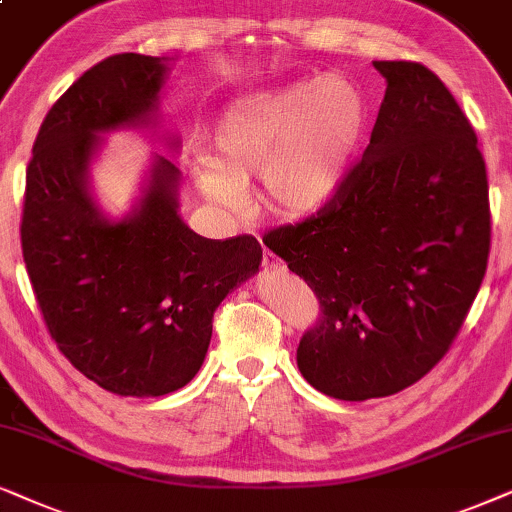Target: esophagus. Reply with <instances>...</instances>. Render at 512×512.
I'll list each match as a JSON object with an SVG mask.
<instances>
[{"mask_svg":"<svg viewBox=\"0 0 512 512\" xmlns=\"http://www.w3.org/2000/svg\"><path fill=\"white\" fill-rule=\"evenodd\" d=\"M264 271H271V274H278V271L285 269V264L278 260L274 252H264V260H262Z\"/></svg>","mask_w":512,"mask_h":512,"instance_id":"34e87169","label":"esophagus"}]
</instances>
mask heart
Listing matches in <instances>:
<instances>
[{
	"instance_id": "heart-1",
	"label": "heart",
	"mask_w": 512,
	"mask_h": 512,
	"mask_svg": "<svg viewBox=\"0 0 512 512\" xmlns=\"http://www.w3.org/2000/svg\"><path fill=\"white\" fill-rule=\"evenodd\" d=\"M367 126L363 91L339 74L243 93L208 128V159L192 161L194 185L210 206L238 213L257 175L267 213L306 220L342 196Z\"/></svg>"
}]
</instances>
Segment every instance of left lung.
Returning a JSON list of instances; mask_svg holds the SVG:
<instances>
[{"label":"left lung","instance_id":"left-lung-1","mask_svg":"<svg viewBox=\"0 0 512 512\" xmlns=\"http://www.w3.org/2000/svg\"><path fill=\"white\" fill-rule=\"evenodd\" d=\"M372 65L386 93L349 185L323 213L264 236L323 311L299 339V372L351 403L438 365L485 278L492 231L485 161L454 95L419 63Z\"/></svg>","mask_w":512,"mask_h":512}]
</instances>
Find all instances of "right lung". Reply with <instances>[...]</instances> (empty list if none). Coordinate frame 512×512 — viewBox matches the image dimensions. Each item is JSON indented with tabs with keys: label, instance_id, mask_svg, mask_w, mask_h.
<instances>
[{
	"label": "right lung",
	"instance_id": "add662e5",
	"mask_svg": "<svg viewBox=\"0 0 512 512\" xmlns=\"http://www.w3.org/2000/svg\"><path fill=\"white\" fill-rule=\"evenodd\" d=\"M173 58L119 53L81 74L46 114L27 166L20 241L27 276L63 356L100 388L159 398L206 360L213 313L260 271L252 236L215 241L180 215L182 173L152 154L131 210L112 217L93 192L107 133L163 131L161 91Z\"/></svg>",
	"mask_w": 512,
	"mask_h": 512
}]
</instances>
